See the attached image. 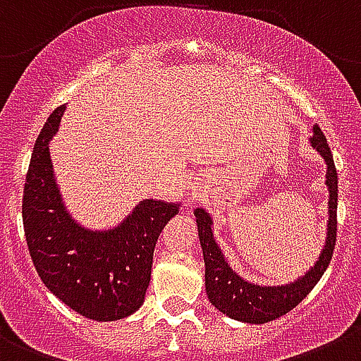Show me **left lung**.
Here are the masks:
<instances>
[{
    "instance_id": "left-lung-1",
    "label": "left lung",
    "mask_w": 361,
    "mask_h": 361,
    "mask_svg": "<svg viewBox=\"0 0 361 361\" xmlns=\"http://www.w3.org/2000/svg\"><path fill=\"white\" fill-rule=\"evenodd\" d=\"M310 143L321 154L326 163V186L329 191L328 200V232L326 243L319 255L317 262L307 271L301 278L286 286H257L252 281L239 276L226 262L221 248L216 243L212 234V218L205 209H195V218L198 225V238H200L202 252L205 262V293L209 301L218 308L221 314L228 315L235 321L250 322V324H264L286 315L294 307L301 303L315 287L324 274L337 239V200H338V177L337 168L333 163V154L329 150L326 136L321 127L314 126Z\"/></svg>"
}]
</instances>
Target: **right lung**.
I'll return each mask as SVG.
<instances>
[{
	"label": "right lung",
	"instance_id": "right-lung-1",
	"mask_svg": "<svg viewBox=\"0 0 361 361\" xmlns=\"http://www.w3.org/2000/svg\"><path fill=\"white\" fill-rule=\"evenodd\" d=\"M65 106L54 109L33 147L24 183L23 223L44 286L68 308L94 321L135 314L145 300L157 238L180 204L145 198L120 225L90 230L65 209L49 142Z\"/></svg>",
	"mask_w": 361,
	"mask_h": 361
}]
</instances>
